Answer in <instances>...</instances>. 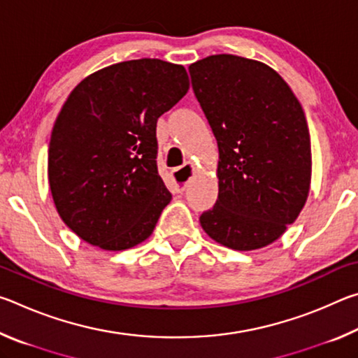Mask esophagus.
Instances as JSON below:
<instances>
[{
    "instance_id": "obj_1",
    "label": "esophagus",
    "mask_w": 358,
    "mask_h": 358,
    "mask_svg": "<svg viewBox=\"0 0 358 358\" xmlns=\"http://www.w3.org/2000/svg\"><path fill=\"white\" fill-rule=\"evenodd\" d=\"M196 173V167L192 164H185L181 169H175L172 171V180H173V189L177 192H183L186 189V186L189 185L191 178ZM184 181L181 182L180 180Z\"/></svg>"
}]
</instances>
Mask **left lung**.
Masks as SVG:
<instances>
[{
    "label": "left lung",
    "mask_w": 358,
    "mask_h": 358,
    "mask_svg": "<svg viewBox=\"0 0 358 358\" xmlns=\"http://www.w3.org/2000/svg\"><path fill=\"white\" fill-rule=\"evenodd\" d=\"M192 88L220 150L211 240L235 251L273 243L299 217L311 187V138L301 104L275 69L235 55L189 66Z\"/></svg>",
    "instance_id": "left-lung-1"
}]
</instances>
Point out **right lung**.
<instances>
[{
  "instance_id": "right-lung-1",
  "label": "right lung",
  "mask_w": 358,
  "mask_h": 358,
  "mask_svg": "<svg viewBox=\"0 0 358 358\" xmlns=\"http://www.w3.org/2000/svg\"><path fill=\"white\" fill-rule=\"evenodd\" d=\"M189 90L181 64L131 59L93 72L59 110L47 175L59 217L106 251L141 245L172 194L156 167V121Z\"/></svg>"
}]
</instances>
